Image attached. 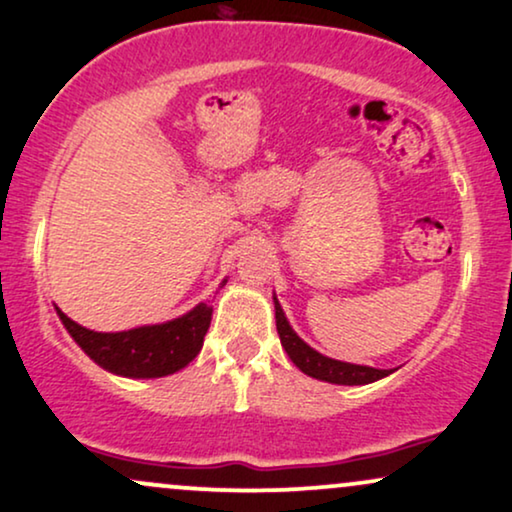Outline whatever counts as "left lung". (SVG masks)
<instances>
[{
	"label": "left lung",
	"instance_id": "obj_1",
	"mask_svg": "<svg viewBox=\"0 0 512 512\" xmlns=\"http://www.w3.org/2000/svg\"><path fill=\"white\" fill-rule=\"evenodd\" d=\"M274 307H276L278 338H281V345L288 352L290 361H293V364L300 368L302 373L312 375V378H316V380H326V383H333V385H368V383H375V380L385 378V375L392 373V371H383V368L347 364V361L323 357V354H319L316 349L309 347L307 342H304L300 335L290 328V323L286 319V314H283L281 304L274 302Z\"/></svg>",
	"mask_w": 512,
	"mask_h": 512
}]
</instances>
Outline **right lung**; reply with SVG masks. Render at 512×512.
Masks as SVG:
<instances>
[{"instance_id": "right-lung-1", "label": "right lung", "mask_w": 512, "mask_h": 512, "mask_svg": "<svg viewBox=\"0 0 512 512\" xmlns=\"http://www.w3.org/2000/svg\"><path fill=\"white\" fill-rule=\"evenodd\" d=\"M56 314L70 338L84 349L89 359L125 378H163L189 366L203 347V338L212 321V307L205 302L196 304L179 319L120 333L89 331L68 319L58 307Z\"/></svg>"}]
</instances>
